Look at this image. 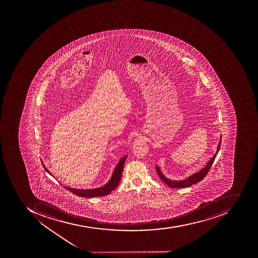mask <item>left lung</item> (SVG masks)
<instances>
[{"label":"left lung","mask_w":258,"mask_h":258,"mask_svg":"<svg viewBox=\"0 0 258 258\" xmlns=\"http://www.w3.org/2000/svg\"><path fill=\"white\" fill-rule=\"evenodd\" d=\"M221 139L219 141V145H218L217 152L215 154L213 157L209 160V163H207L206 166L204 167L202 170H200L198 173L192 174V176L188 177L187 179L183 180V181H171L169 180L163 176L162 174V172L160 171V169L156 166V170H157L158 174H159V177H160L162 181L168 185L170 188H185V187L191 186L192 185H194L196 183L199 182V181H202L204 179V177L207 175V174L209 173V170L211 169V166H212L213 163H214L215 159H216V156H217L218 152H219V148L221 146Z\"/></svg>","instance_id":"obj_1"}]
</instances>
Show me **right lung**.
<instances>
[{"label":"right lung","instance_id":"1","mask_svg":"<svg viewBox=\"0 0 258 258\" xmlns=\"http://www.w3.org/2000/svg\"><path fill=\"white\" fill-rule=\"evenodd\" d=\"M126 157L127 156H125L119 161L118 164L114 169L111 178L104 186L93 188V189H78V188H70V187L67 186H64V188L69 190L70 192H73V194H75L78 197H82V198H92L108 195L117 186L119 181L121 180V174H122L123 169H124V161L126 159ZM43 166L46 171H47L49 174H51L44 165Z\"/></svg>","mask_w":258,"mask_h":258}]
</instances>
